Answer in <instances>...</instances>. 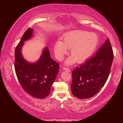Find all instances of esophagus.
<instances>
[{
  "label": "esophagus",
  "instance_id": "1",
  "mask_svg": "<svg viewBox=\"0 0 123 123\" xmlns=\"http://www.w3.org/2000/svg\"><path fill=\"white\" fill-rule=\"evenodd\" d=\"M63 69L66 70H67V71H68V72H70V69H69V68H67V67H64Z\"/></svg>",
  "mask_w": 123,
  "mask_h": 123
}]
</instances>
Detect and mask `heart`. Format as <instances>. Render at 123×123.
Returning a JSON list of instances; mask_svg holds the SVG:
<instances>
[{
  "mask_svg": "<svg viewBox=\"0 0 123 123\" xmlns=\"http://www.w3.org/2000/svg\"><path fill=\"white\" fill-rule=\"evenodd\" d=\"M61 40L56 42L54 53L57 60L61 61L70 50L72 55L67 60L66 63L71 64L76 61L81 63L92 55L98 44L97 35L87 31L74 30L66 33Z\"/></svg>",
  "mask_w": 123,
  "mask_h": 123,
  "instance_id": "heart-1",
  "label": "heart"
}]
</instances>
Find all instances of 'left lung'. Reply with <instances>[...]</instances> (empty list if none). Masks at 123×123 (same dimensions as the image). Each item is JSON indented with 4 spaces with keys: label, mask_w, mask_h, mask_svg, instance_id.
<instances>
[{
    "label": "left lung",
    "mask_w": 123,
    "mask_h": 123,
    "mask_svg": "<svg viewBox=\"0 0 123 123\" xmlns=\"http://www.w3.org/2000/svg\"><path fill=\"white\" fill-rule=\"evenodd\" d=\"M113 57L107 38L95 55L73 70L72 94L82 99L89 98L98 93L109 78Z\"/></svg>",
    "instance_id": "1"
}]
</instances>
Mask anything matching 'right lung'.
Instances as JSON below:
<instances>
[{"instance_id": "1", "label": "right lung", "mask_w": 123, "mask_h": 123, "mask_svg": "<svg viewBox=\"0 0 123 123\" xmlns=\"http://www.w3.org/2000/svg\"><path fill=\"white\" fill-rule=\"evenodd\" d=\"M32 29L29 28L23 35L15 49L14 69L17 77L24 90L35 98L43 99L50 93V88L59 73V64L51 59L45 48L40 59L30 63L23 57L21 49L24 42L30 38Z\"/></svg>"}]
</instances>
